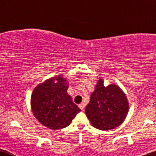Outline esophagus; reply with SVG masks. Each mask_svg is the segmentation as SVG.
Listing matches in <instances>:
<instances>
[{
	"label": "esophagus",
	"mask_w": 156,
	"mask_h": 156,
	"mask_svg": "<svg viewBox=\"0 0 156 156\" xmlns=\"http://www.w3.org/2000/svg\"><path fill=\"white\" fill-rule=\"evenodd\" d=\"M78 106H79V108H80L83 111H84V109H85V105H84V104L81 103L80 104H79Z\"/></svg>",
	"instance_id": "34e87169"
}]
</instances>
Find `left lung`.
<instances>
[{
    "label": "left lung",
    "mask_w": 156,
    "mask_h": 156,
    "mask_svg": "<svg viewBox=\"0 0 156 156\" xmlns=\"http://www.w3.org/2000/svg\"><path fill=\"white\" fill-rule=\"evenodd\" d=\"M128 107L127 97L118 86L105 87L104 80L99 79L86 106L85 113L95 128L109 130L121 125Z\"/></svg>",
    "instance_id": "left-lung-1"
}]
</instances>
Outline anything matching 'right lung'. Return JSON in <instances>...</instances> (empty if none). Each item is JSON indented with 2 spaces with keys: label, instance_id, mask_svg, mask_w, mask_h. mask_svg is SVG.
Wrapping results in <instances>:
<instances>
[{
  "label": "right lung",
  "instance_id": "right-lung-1",
  "mask_svg": "<svg viewBox=\"0 0 156 156\" xmlns=\"http://www.w3.org/2000/svg\"><path fill=\"white\" fill-rule=\"evenodd\" d=\"M58 83H55L54 80ZM68 84L61 76L50 78L35 88L31 108L35 117L44 126L52 129L66 127L81 111L67 94Z\"/></svg>",
  "mask_w": 156,
  "mask_h": 156
}]
</instances>
